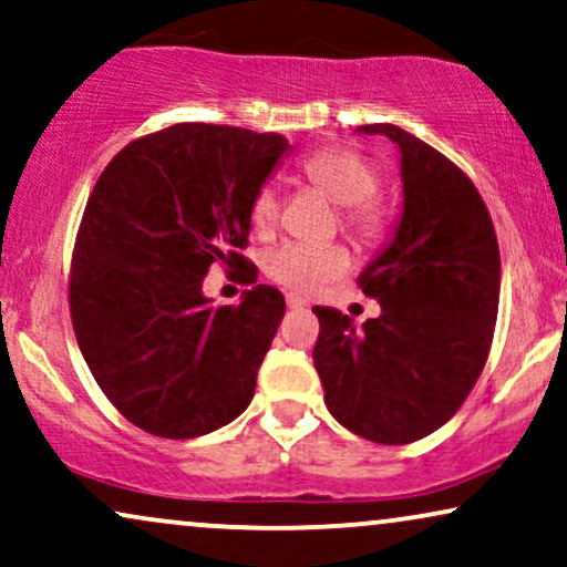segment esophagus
<instances>
[{
	"label": "esophagus",
	"instance_id": "34e87169",
	"mask_svg": "<svg viewBox=\"0 0 567 567\" xmlns=\"http://www.w3.org/2000/svg\"><path fill=\"white\" fill-rule=\"evenodd\" d=\"M308 300L303 296H298V292H288V308H303Z\"/></svg>",
	"mask_w": 567,
	"mask_h": 567
}]
</instances>
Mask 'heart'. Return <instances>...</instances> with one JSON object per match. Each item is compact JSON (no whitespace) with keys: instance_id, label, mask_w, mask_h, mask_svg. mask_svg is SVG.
<instances>
[{"instance_id":"b5f03b06","label":"heart","mask_w":567,"mask_h":567,"mask_svg":"<svg viewBox=\"0 0 567 567\" xmlns=\"http://www.w3.org/2000/svg\"><path fill=\"white\" fill-rule=\"evenodd\" d=\"M300 176L316 192L342 207L339 217L350 236L362 244H371L383 236L389 225V209L375 194L381 186V173L365 155L350 147H323L300 163ZM248 217L259 236H269L277 228L279 194L275 186L264 184L254 194ZM350 261V251L342 244H282L264 256V275L282 288L311 296L331 279L344 275Z\"/></svg>"}]
</instances>
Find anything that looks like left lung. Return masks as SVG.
Listing matches in <instances>:
<instances>
[{"label": "left lung", "mask_w": 567, "mask_h": 567, "mask_svg": "<svg viewBox=\"0 0 567 567\" xmlns=\"http://www.w3.org/2000/svg\"><path fill=\"white\" fill-rule=\"evenodd\" d=\"M402 150L404 213L391 246L358 277L381 303L354 329L316 306L313 365L323 402L354 435L383 446L420 441L454 417L493 347L501 248L472 178L394 124H368Z\"/></svg>", "instance_id": "obj_1"}]
</instances>
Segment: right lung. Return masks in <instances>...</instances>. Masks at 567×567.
<instances>
[{"label":"right lung","mask_w":567,"mask_h":567,"mask_svg":"<svg viewBox=\"0 0 567 567\" xmlns=\"http://www.w3.org/2000/svg\"><path fill=\"white\" fill-rule=\"evenodd\" d=\"M288 147L184 121L130 142L87 196L70 267L74 337L109 402L150 435L213 433L251 402L282 292L256 285L215 308L202 282L215 264L256 282L248 207Z\"/></svg>","instance_id":"1"}]
</instances>
